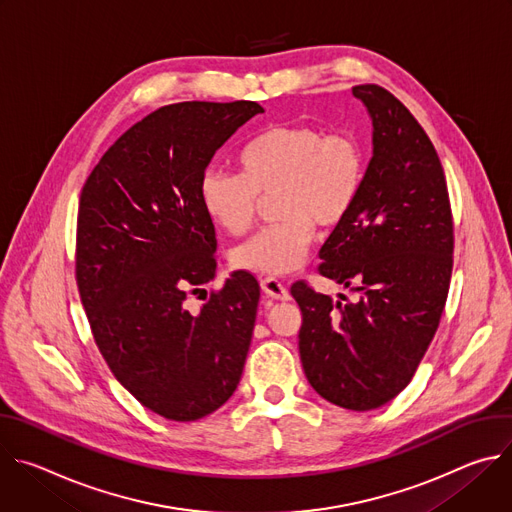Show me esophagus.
Masks as SVG:
<instances>
[{
	"instance_id": "esophagus-1",
	"label": "esophagus",
	"mask_w": 512,
	"mask_h": 512,
	"mask_svg": "<svg viewBox=\"0 0 512 512\" xmlns=\"http://www.w3.org/2000/svg\"><path fill=\"white\" fill-rule=\"evenodd\" d=\"M261 289L265 291V296H269L273 300H279V302H287L289 300L287 287L279 279H275V277L261 279Z\"/></svg>"
}]
</instances>
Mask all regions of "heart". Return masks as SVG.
<instances>
[{
    "mask_svg": "<svg viewBox=\"0 0 512 512\" xmlns=\"http://www.w3.org/2000/svg\"><path fill=\"white\" fill-rule=\"evenodd\" d=\"M241 172L210 168L200 178V202L229 235H245L259 196L277 192L279 221L233 251V265L263 275L296 271L316 229H334L352 212L367 178V150L352 131L324 133L314 125H269L239 152Z\"/></svg>",
    "mask_w": 512,
    "mask_h": 512,
    "instance_id": "obj_1",
    "label": "heart"
}]
</instances>
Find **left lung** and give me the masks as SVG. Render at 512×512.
Segmentation results:
<instances>
[{
	"mask_svg": "<svg viewBox=\"0 0 512 512\" xmlns=\"http://www.w3.org/2000/svg\"><path fill=\"white\" fill-rule=\"evenodd\" d=\"M352 95L373 119V158L346 221L320 249V273L358 291L334 302L296 281L300 358L326 401L371 411L413 379L446 306L454 223L444 168L409 109L379 85Z\"/></svg>",
	"mask_w": 512,
	"mask_h": 512,
	"instance_id": "8db88e82",
	"label": "left lung"
}]
</instances>
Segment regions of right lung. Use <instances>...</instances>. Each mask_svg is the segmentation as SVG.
<instances>
[{
    "label": "right lung",
    "mask_w": 512,
    "mask_h": 512,
    "mask_svg": "<svg viewBox=\"0 0 512 512\" xmlns=\"http://www.w3.org/2000/svg\"><path fill=\"white\" fill-rule=\"evenodd\" d=\"M257 113L255 101L160 107L111 145L81 192L77 285L93 338L115 379L172 421L216 411L243 375L257 279L231 273L198 312L186 300L216 271L200 178Z\"/></svg>",
    "instance_id": "1"
}]
</instances>
